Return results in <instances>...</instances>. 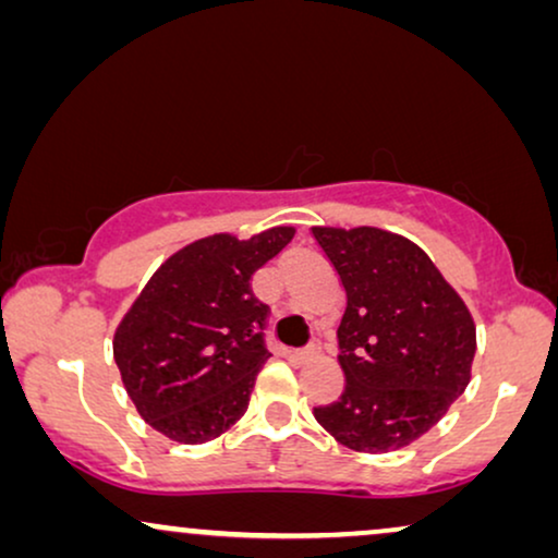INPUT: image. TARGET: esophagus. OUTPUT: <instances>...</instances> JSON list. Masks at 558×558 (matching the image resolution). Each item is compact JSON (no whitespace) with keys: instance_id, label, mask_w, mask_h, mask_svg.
<instances>
[{"instance_id":"obj_1","label":"esophagus","mask_w":558,"mask_h":558,"mask_svg":"<svg viewBox=\"0 0 558 558\" xmlns=\"http://www.w3.org/2000/svg\"><path fill=\"white\" fill-rule=\"evenodd\" d=\"M287 357H292V361H310L312 357V350L310 348H304V350H289L287 353Z\"/></svg>"}]
</instances>
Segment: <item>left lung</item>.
I'll return each instance as SVG.
<instances>
[{"mask_svg":"<svg viewBox=\"0 0 558 558\" xmlns=\"http://www.w3.org/2000/svg\"><path fill=\"white\" fill-rule=\"evenodd\" d=\"M348 307L338 327L345 391L315 418L355 452L422 437L470 384L475 323L416 243L380 228H312Z\"/></svg>","mask_w":558,"mask_h":558,"instance_id":"8db88e82","label":"left lung"}]
</instances>
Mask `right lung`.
Returning a JSON list of instances; mask_svg holds the SVG:
<instances>
[{"label":"right lung","instance_id":"right-lung-1","mask_svg":"<svg viewBox=\"0 0 558 558\" xmlns=\"http://www.w3.org/2000/svg\"><path fill=\"white\" fill-rule=\"evenodd\" d=\"M292 239L289 226L248 241L208 235L147 281L113 335V361L151 429L203 445L243 416L256 373L271 357L269 307L251 292V277Z\"/></svg>","mask_w":558,"mask_h":558}]
</instances>
